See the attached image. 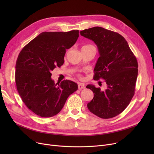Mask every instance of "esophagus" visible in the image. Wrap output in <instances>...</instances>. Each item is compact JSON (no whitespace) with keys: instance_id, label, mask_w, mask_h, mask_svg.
Instances as JSON below:
<instances>
[{"instance_id":"obj_1","label":"esophagus","mask_w":154,"mask_h":154,"mask_svg":"<svg viewBox=\"0 0 154 154\" xmlns=\"http://www.w3.org/2000/svg\"><path fill=\"white\" fill-rule=\"evenodd\" d=\"M78 88L79 90H81V89H83V88H85V85L84 84H82V83H79L78 84Z\"/></svg>"}]
</instances>
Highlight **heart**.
<instances>
[{"label": "heart", "mask_w": 154, "mask_h": 154, "mask_svg": "<svg viewBox=\"0 0 154 154\" xmlns=\"http://www.w3.org/2000/svg\"><path fill=\"white\" fill-rule=\"evenodd\" d=\"M88 46H92V45H85L84 47H88Z\"/></svg>", "instance_id": "obj_1"}]
</instances>
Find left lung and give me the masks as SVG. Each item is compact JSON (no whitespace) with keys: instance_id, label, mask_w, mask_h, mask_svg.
Masks as SVG:
<instances>
[{"instance_id":"1","label":"left lung","mask_w":154,"mask_h":154,"mask_svg":"<svg viewBox=\"0 0 154 154\" xmlns=\"http://www.w3.org/2000/svg\"><path fill=\"white\" fill-rule=\"evenodd\" d=\"M97 45L100 57L94 68V80H105L107 88L100 91L88 85L94 94L87 103L92 113L102 119H110L122 113L135 94L138 63L126 40L116 32L94 27L80 32Z\"/></svg>"}]
</instances>
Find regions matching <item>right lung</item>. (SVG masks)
I'll use <instances>...</instances> for the list:
<instances>
[{"label":"right lung","mask_w":154,"mask_h":154,"mask_svg":"<svg viewBox=\"0 0 154 154\" xmlns=\"http://www.w3.org/2000/svg\"><path fill=\"white\" fill-rule=\"evenodd\" d=\"M79 30L44 32L32 40L19 54L15 65V83L27 107L36 115L51 117L63 108L68 97L77 91L69 80L54 83L51 71L60 67L64 55L76 42Z\"/></svg>","instance_id":"obj_1"}]
</instances>
